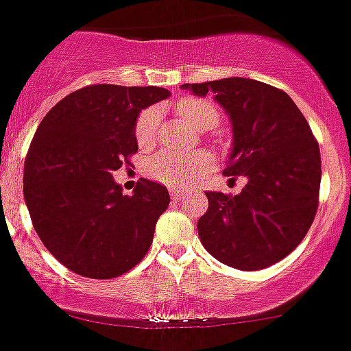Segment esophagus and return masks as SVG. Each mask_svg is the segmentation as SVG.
<instances>
[{"label":"esophagus","mask_w":351,"mask_h":351,"mask_svg":"<svg viewBox=\"0 0 351 351\" xmlns=\"http://www.w3.org/2000/svg\"><path fill=\"white\" fill-rule=\"evenodd\" d=\"M170 196H172L173 199H182L186 196L184 189H179V188H170Z\"/></svg>","instance_id":"esophagus-1"}]
</instances>
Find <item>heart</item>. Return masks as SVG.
<instances>
[{
	"mask_svg": "<svg viewBox=\"0 0 351 351\" xmlns=\"http://www.w3.org/2000/svg\"><path fill=\"white\" fill-rule=\"evenodd\" d=\"M178 112L189 128L206 131L219 122V110L208 99L184 98L178 103ZM158 128V112L155 108L143 110L134 125L136 141L141 146L153 143ZM212 167V156L205 152L176 153L163 149L145 162L146 173L155 181L170 186H186L195 182Z\"/></svg>",
	"mask_w": 351,
	"mask_h": 351,
	"instance_id": "b5f03b06",
	"label": "heart"
}]
</instances>
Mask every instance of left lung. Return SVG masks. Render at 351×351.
<instances>
[{"label":"left lung","instance_id":"obj_1","mask_svg":"<svg viewBox=\"0 0 351 351\" xmlns=\"http://www.w3.org/2000/svg\"><path fill=\"white\" fill-rule=\"evenodd\" d=\"M195 96L213 93L232 125L223 176H245L239 195L206 191L199 241L219 262L260 270L288 256L308 232L319 205L320 152L308 122L281 89L228 77L182 84Z\"/></svg>","mask_w":351,"mask_h":351}]
</instances>
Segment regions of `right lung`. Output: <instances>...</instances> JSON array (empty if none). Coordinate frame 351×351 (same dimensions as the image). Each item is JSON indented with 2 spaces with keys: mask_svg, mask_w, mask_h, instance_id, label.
Masks as SVG:
<instances>
[{
  "mask_svg": "<svg viewBox=\"0 0 351 351\" xmlns=\"http://www.w3.org/2000/svg\"><path fill=\"white\" fill-rule=\"evenodd\" d=\"M169 96L156 86H88L39 123L23 165V198L43 245L72 272L119 278L148 253L169 191L139 179L131 196L122 195L113 172L138 152L141 110Z\"/></svg>",
  "mask_w": 351,
  "mask_h": 351,
  "instance_id": "right-lung-1",
  "label": "right lung"
}]
</instances>
